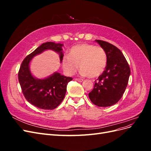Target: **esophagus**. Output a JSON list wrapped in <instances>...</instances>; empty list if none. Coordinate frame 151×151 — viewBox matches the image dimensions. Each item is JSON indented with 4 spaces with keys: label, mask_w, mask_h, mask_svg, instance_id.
Listing matches in <instances>:
<instances>
[{
    "label": "esophagus",
    "mask_w": 151,
    "mask_h": 151,
    "mask_svg": "<svg viewBox=\"0 0 151 151\" xmlns=\"http://www.w3.org/2000/svg\"><path fill=\"white\" fill-rule=\"evenodd\" d=\"M75 80L79 81V82H83L84 81V79H79V78H76V79H75Z\"/></svg>",
    "instance_id": "34e87169"
}]
</instances>
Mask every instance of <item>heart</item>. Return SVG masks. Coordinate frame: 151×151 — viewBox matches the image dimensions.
Returning <instances> with one entry per match:
<instances>
[{
	"mask_svg": "<svg viewBox=\"0 0 151 151\" xmlns=\"http://www.w3.org/2000/svg\"><path fill=\"white\" fill-rule=\"evenodd\" d=\"M106 63L107 56L104 50L87 43L72 47L68 56H65L62 60L63 68L67 74H74L79 65L81 74L91 78L101 75Z\"/></svg>",
	"mask_w": 151,
	"mask_h": 151,
	"instance_id": "1",
	"label": "heart"
}]
</instances>
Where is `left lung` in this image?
I'll return each instance as SVG.
<instances>
[{
	"instance_id": "8db88e82",
	"label": "left lung",
	"mask_w": 151,
	"mask_h": 151,
	"mask_svg": "<svg viewBox=\"0 0 151 151\" xmlns=\"http://www.w3.org/2000/svg\"><path fill=\"white\" fill-rule=\"evenodd\" d=\"M106 52L107 63L105 70L94 82L89 98L99 107L110 106L122 97L129 82L130 69L122 52L113 45L96 40Z\"/></svg>"
}]
</instances>
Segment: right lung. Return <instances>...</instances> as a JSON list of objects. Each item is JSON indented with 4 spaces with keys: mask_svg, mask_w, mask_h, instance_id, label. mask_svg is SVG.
<instances>
[{
    "mask_svg": "<svg viewBox=\"0 0 151 151\" xmlns=\"http://www.w3.org/2000/svg\"><path fill=\"white\" fill-rule=\"evenodd\" d=\"M63 44L54 42L43 43L28 55L20 66L18 79L22 94L27 101L38 108L43 109L56 108L64 98L67 86L72 78L62 76L60 73L55 72L45 79H36L32 76L30 72L29 63L35 55L46 50H52L57 52L62 62L63 57Z\"/></svg>",
    "mask_w": 151,
    "mask_h": 151,
    "instance_id": "add662e5",
    "label": "right lung"
}]
</instances>
